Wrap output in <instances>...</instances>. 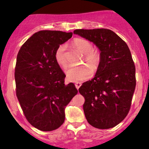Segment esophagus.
I'll use <instances>...</instances> for the list:
<instances>
[{"instance_id": "esophagus-1", "label": "esophagus", "mask_w": 149, "mask_h": 149, "mask_svg": "<svg viewBox=\"0 0 149 149\" xmlns=\"http://www.w3.org/2000/svg\"><path fill=\"white\" fill-rule=\"evenodd\" d=\"M81 86V82H76V83L75 84V86H76V88H77V89H79V88H80Z\"/></svg>"}]
</instances>
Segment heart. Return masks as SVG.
<instances>
[{
  "label": "heart",
  "mask_w": 149,
  "mask_h": 149,
  "mask_svg": "<svg viewBox=\"0 0 149 149\" xmlns=\"http://www.w3.org/2000/svg\"><path fill=\"white\" fill-rule=\"evenodd\" d=\"M73 43L79 52L84 54L85 61L92 66L93 68L97 69L100 65L102 59L101 52L100 49L92 48L93 45L91 42L83 38L74 39ZM66 48L67 46L65 44L61 45L57 48L55 53V61L63 68L67 66ZM65 74L69 81L79 82L89 79L92 75V71L87 67H70L66 70Z\"/></svg>",
  "instance_id": "obj_1"
}]
</instances>
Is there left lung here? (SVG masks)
<instances>
[{
    "instance_id": "8db88e82",
    "label": "left lung",
    "mask_w": 149,
    "mask_h": 149,
    "mask_svg": "<svg viewBox=\"0 0 149 149\" xmlns=\"http://www.w3.org/2000/svg\"><path fill=\"white\" fill-rule=\"evenodd\" d=\"M73 33L94 42L102 55L95 77L79 88L85 99L86 118L96 128H112L128 114L136 88V66L130 49L107 29H76Z\"/></svg>"
}]
</instances>
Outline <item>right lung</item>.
Listing matches in <instances>:
<instances>
[{
    "mask_svg": "<svg viewBox=\"0 0 149 149\" xmlns=\"http://www.w3.org/2000/svg\"><path fill=\"white\" fill-rule=\"evenodd\" d=\"M72 35L61 31H37L18 52L16 97L27 121L42 131L62 125L65 107L78 93L73 83L65 85V75L55 59L57 48Z\"/></svg>",
    "mask_w": 149,
    "mask_h": 149,
    "instance_id": "right-lung-1",
    "label": "right lung"
}]
</instances>
